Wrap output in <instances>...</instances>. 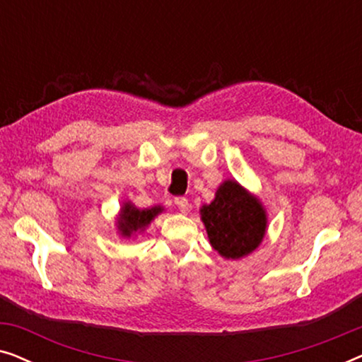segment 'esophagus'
<instances>
[{
	"instance_id": "1",
	"label": "esophagus",
	"mask_w": 362,
	"mask_h": 362,
	"mask_svg": "<svg viewBox=\"0 0 362 362\" xmlns=\"http://www.w3.org/2000/svg\"><path fill=\"white\" fill-rule=\"evenodd\" d=\"M175 204L177 206V209H180L181 212H189V209H191V204H189V201L186 199V197H176L175 199Z\"/></svg>"
}]
</instances>
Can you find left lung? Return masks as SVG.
<instances>
[{"mask_svg":"<svg viewBox=\"0 0 362 362\" xmlns=\"http://www.w3.org/2000/svg\"><path fill=\"white\" fill-rule=\"evenodd\" d=\"M199 214L212 249L227 260H239L259 249L269 226L259 196L235 180L222 181Z\"/></svg>","mask_w":362,"mask_h":362,"instance_id":"obj_1","label":"left lung"}]
</instances>
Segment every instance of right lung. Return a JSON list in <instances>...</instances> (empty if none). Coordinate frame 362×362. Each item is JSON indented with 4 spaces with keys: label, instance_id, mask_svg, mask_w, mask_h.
Segmentation results:
<instances>
[{
    "label": "right lung",
    "instance_id": "1",
    "mask_svg": "<svg viewBox=\"0 0 362 362\" xmlns=\"http://www.w3.org/2000/svg\"><path fill=\"white\" fill-rule=\"evenodd\" d=\"M165 211L163 206H153L148 209H140L133 204L132 201H123L120 206V211L115 217L117 234L122 239H135L138 234H143L146 227L155 221L158 214Z\"/></svg>",
    "mask_w": 362,
    "mask_h": 362
}]
</instances>
